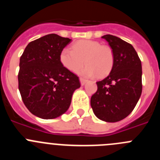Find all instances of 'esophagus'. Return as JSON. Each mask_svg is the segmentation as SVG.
I'll return each mask as SVG.
<instances>
[{
  "instance_id": "obj_1",
  "label": "esophagus",
  "mask_w": 160,
  "mask_h": 160,
  "mask_svg": "<svg viewBox=\"0 0 160 160\" xmlns=\"http://www.w3.org/2000/svg\"><path fill=\"white\" fill-rule=\"evenodd\" d=\"M79 80H80V83H81L82 86H84V85L86 84V82H87V80H86V79L82 78H80V79H79Z\"/></svg>"
}]
</instances>
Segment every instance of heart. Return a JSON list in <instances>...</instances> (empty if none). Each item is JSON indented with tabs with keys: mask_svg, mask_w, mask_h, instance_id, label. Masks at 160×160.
Segmentation results:
<instances>
[{
	"mask_svg": "<svg viewBox=\"0 0 160 160\" xmlns=\"http://www.w3.org/2000/svg\"><path fill=\"white\" fill-rule=\"evenodd\" d=\"M61 63L71 72L78 70L87 63L79 73L85 77L107 75L114 65L112 49L107 46L92 40H81L74 43L72 49L65 48L61 52Z\"/></svg>",
	"mask_w": 160,
	"mask_h": 160,
	"instance_id": "b5f03b06",
	"label": "heart"
}]
</instances>
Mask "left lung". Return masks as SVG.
<instances>
[{
  "instance_id": "obj_1",
  "label": "left lung",
  "mask_w": 160,
  "mask_h": 160,
  "mask_svg": "<svg viewBox=\"0 0 160 160\" xmlns=\"http://www.w3.org/2000/svg\"><path fill=\"white\" fill-rule=\"evenodd\" d=\"M102 38L112 49L114 65L110 74L96 82L98 90L90 98V105L97 118L115 122L128 117L140 98L142 64L131 44L113 35Z\"/></svg>"
}]
</instances>
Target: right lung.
<instances>
[{
  "instance_id": "1",
  "label": "right lung",
  "mask_w": 160,
  "mask_h": 160,
  "mask_svg": "<svg viewBox=\"0 0 160 160\" xmlns=\"http://www.w3.org/2000/svg\"><path fill=\"white\" fill-rule=\"evenodd\" d=\"M71 41L55 33L46 35L29 42L20 58L18 88L24 104L35 116H61L80 87L78 77L60 61L61 52Z\"/></svg>"
}]
</instances>
